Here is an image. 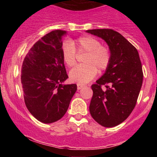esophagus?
<instances>
[{
	"instance_id": "1",
	"label": "esophagus",
	"mask_w": 157,
	"mask_h": 157,
	"mask_svg": "<svg viewBox=\"0 0 157 157\" xmlns=\"http://www.w3.org/2000/svg\"><path fill=\"white\" fill-rule=\"evenodd\" d=\"M85 87L84 85H82V84H77V89L78 90H80L81 89H82V88Z\"/></svg>"
}]
</instances>
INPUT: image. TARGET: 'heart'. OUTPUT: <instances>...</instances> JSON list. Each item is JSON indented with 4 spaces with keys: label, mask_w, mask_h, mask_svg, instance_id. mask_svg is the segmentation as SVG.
I'll list each match as a JSON object with an SVG mask.
<instances>
[{
    "label": "heart",
    "mask_w": 157,
    "mask_h": 157,
    "mask_svg": "<svg viewBox=\"0 0 157 157\" xmlns=\"http://www.w3.org/2000/svg\"><path fill=\"white\" fill-rule=\"evenodd\" d=\"M86 53L82 63L70 71L69 78L71 82L78 84L87 83L96 76L97 72H101L109 67L111 54L108 47L101 46V43L92 36H83L76 40L66 41L62 46L63 60L68 67L76 63V50Z\"/></svg>",
    "instance_id": "1"
}]
</instances>
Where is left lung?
Instances as JSON below:
<instances>
[{"instance_id": "obj_1", "label": "left lung", "mask_w": 157, "mask_h": 157, "mask_svg": "<svg viewBox=\"0 0 157 157\" xmlns=\"http://www.w3.org/2000/svg\"><path fill=\"white\" fill-rule=\"evenodd\" d=\"M86 32L104 40L111 54L105 74L91 86L90 113L100 125L114 127L128 117L137 101L143 80L140 56L136 48L117 32L101 29Z\"/></svg>"}]
</instances>
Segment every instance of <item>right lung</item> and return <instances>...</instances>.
I'll return each mask as SVG.
<instances>
[{
	"label": "right lung",
	"instance_id": "add662e5",
	"mask_svg": "<svg viewBox=\"0 0 157 157\" xmlns=\"http://www.w3.org/2000/svg\"><path fill=\"white\" fill-rule=\"evenodd\" d=\"M55 30L30 48L21 68L25 104L32 116L43 123L59 120L67 111L77 91L76 84L63 85L68 78L62 55V37Z\"/></svg>",
	"mask_w": 157,
	"mask_h": 157
}]
</instances>
